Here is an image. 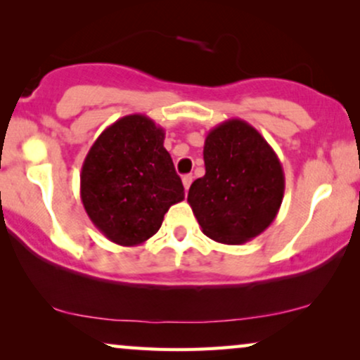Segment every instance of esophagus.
I'll list each match as a JSON object with an SVG mask.
<instances>
[{"instance_id": "obj_1", "label": "esophagus", "mask_w": 360, "mask_h": 360, "mask_svg": "<svg viewBox=\"0 0 360 360\" xmlns=\"http://www.w3.org/2000/svg\"><path fill=\"white\" fill-rule=\"evenodd\" d=\"M183 184H184V189L188 191V189H189V186L193 184V176H191V174H186V176H183Z\"/></svg>"}]
</instances>
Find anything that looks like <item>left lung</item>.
Masks as SVG:
<instances>
[{
    "label": "left lung",
    "mask_w": 360,
    "mask_h": 360,
    "mask_svg": "<svg viewBox=\"0 0 360 360\" xmlns=\"http://www.w3.org/2000/svg\"><path fill=\"white\" fill-rule=\"evenodd\" d=\"M204 165L188 202L205 236L242 245L270 227L283 200L285 172L250 123L230 118L212 128L204 141Z\"/></svg>",
    "instance_id": "8db88e82"
}]
</instances>
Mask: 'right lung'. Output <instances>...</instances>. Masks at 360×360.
<instances>
[{
  "label": "right lung",
  "instance_id": "add662e5",
  "mask_svg": "<svg viewBox=\"0 0 360 360\" xmlns=\"http://www.w3.org/2000/svg\"><path fill=\"white\" fill-rule=\"evenodd\" d=\"M165 135L146 115H127L105 128L85 156L80 199L95 227L117 245L145 243L171 205L184 200Z\"/></svg>",
  "mask_w": 360,
  "mask_h": 360
}]
</instances>
